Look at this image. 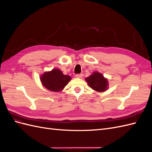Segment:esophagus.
<instances>
[{"instance_id": "esophagus-1", "label": "esophagus", "mask_w": 152, "mask_h": 152, "mask_svg": "<svg viewBox=\"0 0 152 152\" xmlns=\"http://www.w3.org/2000/svg\"><path fill=\"white\" fill-rule=\"evenodd\" d=\"M82 76H83V75H82V73H80V74H77V75H75V77H76L77 78H82Z\"/></svg>"}]
</instances>
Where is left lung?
<instances>
[{
    "label": "left lung",
    "instance_id": "left-lung-1",
    "mask_svg": "<svg viewBox=\"0 0 152 152\" xmlns=\"http://www.w3.org/2000/svg\"><path fill=\"white\" fill-rule=\"evenodd\" d=\"M89 86L98 92H103L108 89V82L103 75L98 72H94L86 79Z\"/></svg>",
    "mask_w": 152,
    "mask_h": 152
}]
</instances>
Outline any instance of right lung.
Wrapping results in <instances>:
<instances>
[{
  "instance_id": "1",
  "label": "right lung",
  "mask_w": 152,
  "mask_h": 152,
  "mask_svg": "<svg viewBox=\"0 0 152 152\" xmlns=\"http://www.w3.org/2000/svg\"><path fill=\"white\" fill-rule=\"evenodd\" d=\"M40 79L44 87L53 92L62 91L72 79L69 75H64L59 69H53L51 71L45 72Z\"/></svg>"
}]
</instances>
